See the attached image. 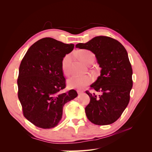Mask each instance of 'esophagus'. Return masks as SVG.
Returning a JSON list of instances; mask_svg holds the SVG:
<instances>
[{"instance_id": "1", "label": "esophagus", "mask_w": 152, "mask_h": 152, "mask_svg": "<svg viewBox=\"0 0 152 152\" xmlns=\"http://www.w3.org/2000/svg\"><path fill=\"white\" fill-rule=\"evenodd\" d=\"M84 91H77V93L79 94H81L82 93H83Z\"/></svg>"}]
</instances>
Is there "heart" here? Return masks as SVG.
<instances>
[{
	"label": "heart",
	"mask_w": 152,
	"mask_h": 152,
	"mask_svg": "<svg viewBox=\"0 0 152 152\" xmlns=\"http://www.w3.org/2000/svg\"><path fill=\"white\" fill-rule=\"evenodd\" d=\"M77 54L82 61L87 64H90L94 60V54L89 50L83 49L77 52ZM72 61L71 54H67L61 60V67L64 74L70 73V66ZM93 80V78L90 75H73L67 80V86L70 89H83L90 84Z\"/></svg>",
	"instance_id": "1"
}]
</instances>
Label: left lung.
<instances>
[{
  "instance_id": "8db88e82",
  "label": "left lung",
  "mask_w": 152,
  "mask_h": 152,
  "mask_svg": "<svg viewBox=\"0 0 152 152\" xmlns=\"http://www.w3.org/2000/svg\"><path fill=\"white\" fill-rule=\"evenodd\" d=\"M75 47L93 53L102 68L100 76L91 85L100 94L86 91L90 98L86 116L96 125L111 124L121 116L130 100L132 69L127 50L118 40L107 36L95 37Z\"/></svg>"
}]
</instances>
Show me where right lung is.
I'll return each mask as SVG.
<instances>
[{"instance_id": "right-lung-1", "label": "right lung", "mask_w": 152, "mask_h": 152, "mask_svg": "<svg viewBox=\"0 0 152 152\" xmlns=\"http://www.w3.org/2000/svg\"><path fill=\"white\" fill-rule=\"evenodd\" d=\"M74 44L53 38H43L27 50L19 68L18 96L24 117L35 126L50 129L61 121L65 104L78 94L66 87L61 63L72 52Z\"/></svg>"}]
</instances>
